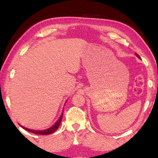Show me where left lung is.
Wrapping results in <instances>:
<instances>
[{
    "label": "left lung",
    "mask_w": 158,
    "mask_h": 158,
    "mask_svg": "<svg viewBox=\"0 0 158 158\" xmlns=\"http://www.w3.org/2000/svg\"><path fill=\"white\" fill-rule=\"evenodd\" d=\"M135 55H136V56H137L138 58H139V56H138V55L137 54V53H135Z\"/></svg>",
    "instance_id": "8db88e82"
}]
</instances>
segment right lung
Instances as JSON below:
<instances>
[{"label": "right lung", "instance_id": "right-lung-1", "mask_svg": "<svg viewBox=\"0 0 158 158\" xmlns=\"http://www.w3.org/2000/svg\"><path fill=\"white\" fill-rule=\"evenodd\" d=\"M63 114H61L60 117L59 118V119L58 120V121L55 123V124L52 125V127H50L49 128H47L46 130H31V129H28L27 127H25L22 126V125H21V127L23 128V129L26 130V131H28V132H32L33 134H36V135H50V134L53 133V132H55L56 130L58 127H59V125L60 124V122H61V120H62V118H63Z\"/></svg>", "mask_w": 158, "mask_h": 158}]
</instances>
